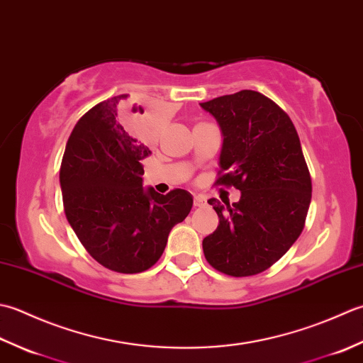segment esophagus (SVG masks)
<instances>
[{"label":"esophagus","mask_w":363,"mask_h":363,"mask_svg":"<svg viewBox=\"0 0 363 363\" xmlns=\"http://www.w3.org/2000/svg\"><path fill=\"white\" fill-rule=\"evenodd\" d=\"M205 203L203 196H194V206H202Z\"/></svg>","instance_id":"esophagus-1"}]
</instances>
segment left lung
<instances>
[{
	"label": "left lung",
	"instance_id": "8db88e82",
	"mask_svg": "<svg viewBox=\"0 0 363 363\" xmlns=\"http://www.w3.org/2000/svg\"><path fill=\"white\" fill-rule=\"evenodd\" d=\"M201 106L224 136L216 184L241 191L232 206L208 201L219 225L202 242L205 258L227 276L260 274L286 254L306 225L312 179L298 131L282 108L257 91Z\"/></svg>",
	"mask_w": 363,
	"mask_h": 363
}]
</instances>
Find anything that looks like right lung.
<instances>
[{"label": "right lung", "mask_w": 363, "mask_h": 363, "mask_svg": "<svg viewBox=\"0 0 363 363\" xmlns=\"http://www.w3.org/2000/svg\"><path fill=\"white\" fill-rule=\"evenodd\" d=\"M128 97L100 101L77 122L59 182L65 216L89 255L111 271L138 274L160 260L192 197L184 189L144 191L140 161L150 150L128 131L136 113Z\"/></svg>", "instance_id": "obj_1"}]
</instances>
